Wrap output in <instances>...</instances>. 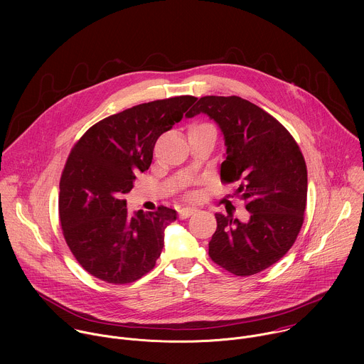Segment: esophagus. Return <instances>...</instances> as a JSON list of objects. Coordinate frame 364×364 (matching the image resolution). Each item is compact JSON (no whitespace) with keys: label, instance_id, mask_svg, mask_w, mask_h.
Returning a JSON list of instances; mask_svg holds the SVG:
<instances>
[{"label":"esophagus","instance_id":"1","mask_svg":"<svg viewBox=\"0 0 364 364\" xmlns=\"http://www.w3.org/2000/svg\"><path fill=\"white\" fill-rule=\"evenodd\" d=\"M196 212H197L196 207H181V209H178V216L180 219H187L193 216Z\"/></svg>","mask_w":364,"mask_h":364}]
</instances>
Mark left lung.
<instances>
[{"mask_svg": "<svg viewBox=\"0 0 364 364\" xmlns=\"http://www.w3.org/2000/svg\"><path fill=\"white\" fill-rule=\"evenodd\" d=\"M204 114L220 128L226 145L220 177L240 181L246 223L216 213L209 242L212 261L237 277L261 272L294 245L306 204V166L292 135L268 112L239 96H204L186 114Z\"/></svg>", "mask_w": 364, "mask_h": 364, "instance_id": "1", "label": "left lung"}]
</instances>
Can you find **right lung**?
<instances>
[{"label": "right lung", "mask_w": 364, "mask_h": 364, "mask_svg": "<svg viewBox=\"0 0 364 364\" xmlns=\"http://www.w3.org/2000/svg\"><path fill=\"white\" fill-rule=\"evenodd\" d=\"M197 100L177 96L125 109L89 128L73 146L60 180L59 215L76 261L95 278L129 284L161 255L166 228L177 212L159 207L131 216L124 194L149 168L155 141Z\"/></svg>", "instance_id": "1"}]
</instances>
